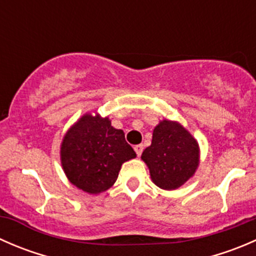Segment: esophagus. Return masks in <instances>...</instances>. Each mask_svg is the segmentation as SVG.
Instances as JSON below:
<instances>
[{
    "label": "esophagus",
    "instance_id": "esophagus-1",
    "mask_svg": "<svg viewBox=\"0 0 256 256\" xmlns=\"http://www.w3.org/2000/svg\"><path fill=\"white\" fill-rule=\"evenodd\" d=\"M134 148H135L136 154H138V156L140 157L141 154H142V151H144V146H142V144H136V146L134 147Z\"/></svg>",
    "mask_w": 256,
    "mask_h": 256
}]
</instances>
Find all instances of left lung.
Wrapping results in <instances>:
<instances>
[{
  "label": "left lung",
  "instance_id": "8db88e82",
  "mask_svg": "<svg viewBox=\"0 0 256 256\" xmlns=\"http://www.w3.org/2000/svg\"><path fill=\"white\" fill-rule=\"evenodd\" d=\"M141 158L148 167L152 182L171 190L194 174L200 164V147L180 124L162 120L154 128L151 146L144 148Z\"/></svg>",
  "mask_w": 256,
  "mask_h": 256
}]
</instances>
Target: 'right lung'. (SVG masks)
<instances>
[{"label":"right lung","mask_w":256,"mask_h":256,"mask_svg":"<svg viewBox=\"0 0 256 256\" xmlns=\"http://www.w3.org/2000/svg\"><path fill=\"white\" fill-rule=\"evenodd\" d=\"M122 130L109 118L85 114L68 131L60 146V161L68 180L90 194L109 190L124 162L135 158Z\"/></svg>","instance_id":"1"}]
</instances>
